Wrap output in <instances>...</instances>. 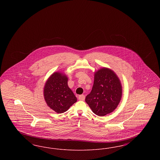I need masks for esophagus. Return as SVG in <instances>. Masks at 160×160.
I'll return each instance as SVG.
<instances>
[{
	"instance_id": "34e87169",
	"label": "esophagus",
	"mask_w": 160,
	"mask_h": 160,
	"mask_svg": "<svg viewBox=\"0 0 160 160\" xmlns=\"http://www.w3.org/2000/svg\"><path fill=\"white\" fill-rule=\"evenodd\" d=\"M85 99V96L84 95H80L78 96V99L80 101H84Z\"/></svg>"
}]
</instances>
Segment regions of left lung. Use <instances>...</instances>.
I'll use <instances>...</instances> for the list:
<instances>
[{
    "label": "left lung",
    "mask_w": 160,
    "mask_h": 160,
    "mask_svg": "<svg viewBox=\"0 0 160 160\" xmlns=\"http://www.w3.org/2000/svg\"><path fill=\"white\" fill-rule=\"evenodd\" d=\"M122 96L120 79L112 69L103 67L95 71L93 85L85 101L95 114L104 116L114 111Z\"/></svg>",
    "instance_id": "1"
}]
</instances>
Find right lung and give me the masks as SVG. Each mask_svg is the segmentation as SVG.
<instances>
[{
	"instance_id": "add662e5",
	"label": "right lung",
	"mask_w": 160,
	"mask_h": 160,
	"mask_svg": "<svg viewBox=\"0 0 160 160\" xmlns=\"http://www.w3.org/2000/svg\"><path fill=\"white\" fill-rule=\"evenodd\" d=\"M68 78L62 72H53L48 78L44 88L45 101L51 109L58 113L67 112L77 99L68 87Z\"/></svg>"
}]
</instances>
